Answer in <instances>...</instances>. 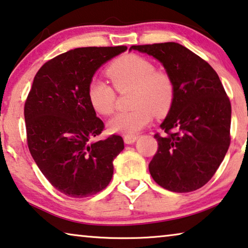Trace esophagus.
<instances>
[{
    "label": "esophagus",
    "instance_id": "1",
    "mask_svg": "<svg viewBox=\"0 0 248 248\" xmlns=\"http://www.w3.org/2000/svg\"><path fill=\"white\" fill-rule=\"evenodd\" d=\"M137 139H138V136H136V135H131V136H127V135H125V136L124 137V142L128 143V145H131V143H134Z\"/></svg>",
    "mask_w": 248,
    "mask_h": 248
}]
</instances>
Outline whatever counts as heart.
<instances>
[{"instance_id":"obj_1","label":"heart","mask_w":248,"mask_h":248,"mask_svg":"<svg viewBox=\"0 0 248 248\" xmlns=\"http://www.w3.org/2000/svg\"><path fill=\"white\" fill-rule=\"evenodd\" d=\"M112 86L119 93L132 89L129 111L118 112L108 123L111 132L127 136L142 130L153 120L154 112L164 116L170 109L175 98V83L165 70H158L154 62L138 54H125L114 60L106 70ZM88 100L102 116H110L116 109L117 93L101 79L90 80Z\"/></svg>"}]
</instances>
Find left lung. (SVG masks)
I'll return each mask as SVG.
<instances>
[{
  "label": "left lung",
  "instance_id": "left-lung-1",
  "mask_svg": "<svg viewBox=\"0 0 248 248\" xmlns=\"http://www.w3.org/2000/svg\"><path fill=\"white\" fill-rule=\"evenodd\" d=\"M164 64L175 83V98L156 134L158 149L149 164L155 182L175 193H189L215 175L231 145L232 107L215 70L179 43L132 46Z\"/></svg>",
  "mask_w": 248,
  "mask_h": 248
}]
</instances>
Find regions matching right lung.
Instances as JSON below:
<instances>
[{
  "instance_id": "1",
  "label": "right lung",
  "mask_w": 248,
  "mask_h": 248,
  "mask_svg": "<svg viewBox=\"0 0 248 248\" xmlns=\"http://www.w3.org/2000/svg\"><path fill=\"white\" fill-rule=\"evenodd\" d=\"M127 50L78 47L46 62L34 77L24 103L30 153L49 183L69 197L95 195L108 186L123 137L94 140L105 129L88 100L94 72Z\"/></svg>"
}]
</instances>
